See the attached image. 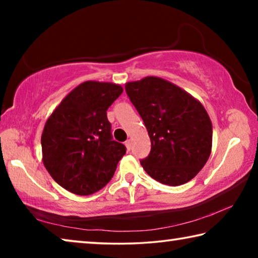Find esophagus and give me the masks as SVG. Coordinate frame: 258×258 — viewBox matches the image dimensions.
<instances>
[{"mask_svg": "<svg viewBox=\"0 0 258 258\" xmlns=\"http://www.w3.org/2000/svg\"><path fill=\"white\" fill-rule=\"evenodd\" d=\"M125 147H126V149H127V151L131 150V148H132V143H131V140H127V141L125 142Z\"/></svg>", "mask_w": 258, "mask_h": 258, "instance_id": "34e87169", "label": "esophagus"}]
</instances>
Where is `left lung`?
Masks as SVG:
<instances>
[{
  "instance_id": "8db88e82",
  "label": "left lung",
  "mask_w": 258,
  "mask_h": 258,
  "mask_svg": "<svg viewBox=\"0 0 258 258\" xmlns=\"http://www.w3.org/2000/svg\"><path fill=\"white\" fill-rule=\"evenodd\" d=\"M125 90L151 141L149 156L140 161L143 169L166 185L192 180L212 151L213 126L206 109L186 91L160 77L128 82Z\"/></svg>"
}]
</instances>
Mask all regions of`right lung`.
Segmentation results:
<instances>
[{
	"instance_id": "1",
	"label": "right lung",
	"mask_w": 258,
	"mask_h": 258,
	"mask_svg": "<svg viewBox=\"0 0 258 258\" xmlns=\"http://www.w3.org/2000/svg\"><path fill=\"white\" fill-rule=\"evenodd\" d=\"M123 93L115 83L87 81L75 87L47 118L43 164L63 189L89 196L107 184L126 148L113 141L107 110Z\"/></svg>"
}]
</instances>
